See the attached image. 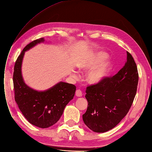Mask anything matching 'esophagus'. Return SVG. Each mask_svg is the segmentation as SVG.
Returning <instances> with one entry per match:
<instances>
[{"label":"esophagus","instance_id":"1","mask_svg":"<svg viewBox=\"0 0 152 152\" xmlns=\"http://www.w3.org/2000/svg\"><path fill=\"white\" fill-rule=\"evenodd\" d=\"M76 95L77 96V97H81L82 96V92L80 90H77L76 91Z\"/></svg>","mask_w":152,"mask_h":152}]
</instances>
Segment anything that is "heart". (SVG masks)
<instances>
[{"label":"heart","mask_w":152,"mask_h":152,"mask_svg":"<svg viewBox=\"0 0 152 152\" xmlns=\"http://www.w3.org/2000/svg\"><path fill=\"white\" fill-rule=\"evenodd\" d=\"M107 57V55L105 53L103 52H99L90 60L81 64L79 67L80 69L83 71L90 70L105 60ZM112 68H113V64L110 61H107L102 62L100 65L94 68V69L91 70L87 75L86 81L92 85H100L107 77H109L112 71Z\"/></svg>","instance_id":"b5f03b06"}]
</instances>
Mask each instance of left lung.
I'll return each instance as SVG.
<instances>
[{"label": "left lung", "mask_w": 152, "mask_h": 152, "mask_svg": "<svg viewBox=\"0 0 152 152\" xmlns=\"http://www.w3.org/2000/svg\"><path fill=\"white\" fill-rule=\"evenodd\" d=\"M138 83L136 64L127 52L126 62L118 73L100 85L86 88L88 105L83 120L88 128L96 133H105L115 127L129 112Z\"/></svg>", "instance_id": "1"}]
</instances>
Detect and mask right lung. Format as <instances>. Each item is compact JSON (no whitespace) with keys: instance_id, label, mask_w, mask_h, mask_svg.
<instances>
[{"instance_id":"obj_1","label":"right lung","mask_w":152,"mask_h":152,"mask_svg":"<svg viewBox=\"0 0 152 152\" xmlns=\"http://www.w3.org/2000/svg\"><path fill=\"white\" fill-rule=\"evenodd\" d=\"M44 42L41 38L24 48L16 61L13 73L14 97L19 109L30 123L40 128H47L59 120L76 90L74 85L60 81L48 90L38 91L24 82L21 71L24 53Z\"/></svg>"}]
</instances>
